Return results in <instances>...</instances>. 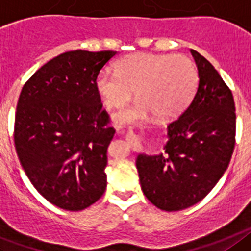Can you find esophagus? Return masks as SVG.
<instances>
[{"label": "esophagus", "instance_id": "esophagus-1", "mask_svg": "<svg viewBox=\"0 0 251 251\" xmlns=\"http://www.w3.org/2000/svg\"><path fill=\"white\" fill-rule=\"evenodd\" d=\"M126 140L128 141V144L131 145V148L134 150H136L139 147H140V144H139V138L132 131H128L127 134H126Z\"/></svg>", "mask_w": 251, "mask_h": 251}]
</instances>
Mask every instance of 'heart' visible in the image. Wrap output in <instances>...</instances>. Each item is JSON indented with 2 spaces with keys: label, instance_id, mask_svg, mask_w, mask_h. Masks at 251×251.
I'll use <instances>...</instances> for the list:
<instances>
[{
  "label": "heart",
  "instance_id": "obj_1",
  "mask_svg": "<svg viewBox=\"0 0 251 251\" xmlns=\"http://www.w3.org/2000/svg\"><path fill=\"white\" fill-rule=\"evenodd\" d=\"M198 72L186 55L136 53L119 60L115 73L100 72L96 89L107 108H123L132 91L138 102L115 116L117 124L140 121L151 113L159 121L177 117L197 91Z\"/></svg>",
  "mask_w": 251,
  "mask_h": 251
}]
</instances>
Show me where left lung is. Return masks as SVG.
Here are the masks:
<instances>
[{"instance_id":"left-lung-1","label":"left lung","mask_w":251,"mask_h":251,"mask_svg":"<svg viewBox=\"0 0 251 251\" xmlns=\"http://www.w3.org/2000/svg\"><path fill=\"white\" fill-rule=\"evenodd\" d=\"M191 53L200 77L195 99L168 125L164 152L136 159L144 195L164 211L184 210L203 200L227 169L235 148L232 92L204 56Z\"/></svg>"}]
</instances>
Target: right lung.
Wrapping results in <instances>:
<instances>
[{"instance_id":"add662e5","label":"right lung","mask_w":251,"mask_h":251,"mask_svg":"<svg viewBox=\"0 0 251 251\" xmlns=\"http://www.w3.org/2000/svg\"><path fill=\"white\" fill-rule=\"evenodd\" d=\"M115 54H60L32 74L19 97L14 130L19 160L36 191L63 210H84L107 186L104 168L115 128L102 108L96 77Z\"/></svg>"}]
</instances>
